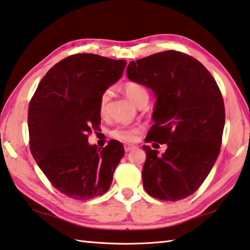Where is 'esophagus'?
I'll list each match as a JSON object with an SVG mask.
<instances>
[{"label":"esophagus","instance_id":"34e87169","mask_svg":"<svg viewBox=\"0 0 250 250\" xmlns=\"http://www.w3.org/2000/svg\"><path fill=\"white\" fill-rule=\"evenodd\" d=\"M134 148H135V146H133V145H129V144H125V153H128V151H130V150H132V149H134Z\"/></svg>","mask_w":250,"mask_h":250}]
</instances>
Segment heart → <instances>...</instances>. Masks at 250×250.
<instances>
[{
    "instance_id": "heart-1",
    "label": "heart",
    "mask_w": 250,
    "mask_h": 250,
    "mask_svg": "<svg viewBox=\"0 0 250 250\" xmlns=\"http://www.w3.org/2000/svg\"><path fill=\"white\" fill-rule=\"evenodd\" d=\"M125 95L133 103V104L138 105L141 102L148 100V91L144 85L140 84L138 82H126L122 87ZM109 94L108 92H105L102 95L100 101V111L103 115L106 110V105L108 102ZM140 128L139 126H126V125H119L111 130L110 135L116 140H119L121 142H133L135 140L136 134L139 133Z\"/></svg>"
}]
</instances>
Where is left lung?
<instances>
[{"label":"left lung","mask_w":250,"mask_h":250,"mask_svg":"<svg viewBox=\"0 0 250 250\" xmlns=\"http://www.w3.org/2000/svg\"><path fill=\"white\" fill-rule=\"evenodd\" d=\"M126 76L157 99L147 142L167 144L161 155L143 146L144 189L163 200L187 198L208 177L221 147L226 110L217 82L202 62L177 51L131 62Z\"/></svg>","instance_id":"8db88e82"}]
</instances>
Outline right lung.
I'll use <instances>...</instances> for the list:
<instances>
[{"label":"right lung","mask_w":250,"mask_h":250,"mask_svg":"<svg viewBox=\"0 0 250 250\" xmlns=\"http://www.w3.org/2000/svg\"><path fill=\"white\" fill-rule=\"evenodd\" d=\"M126 62L75 54L57 62L39 83L28 109L30 150L48 181L66 196L87 200L108 190L124 146L87 142L101 124L100 101L118 81Z\"/></svg>","instance_id":"obj_1"}]
</instances>
